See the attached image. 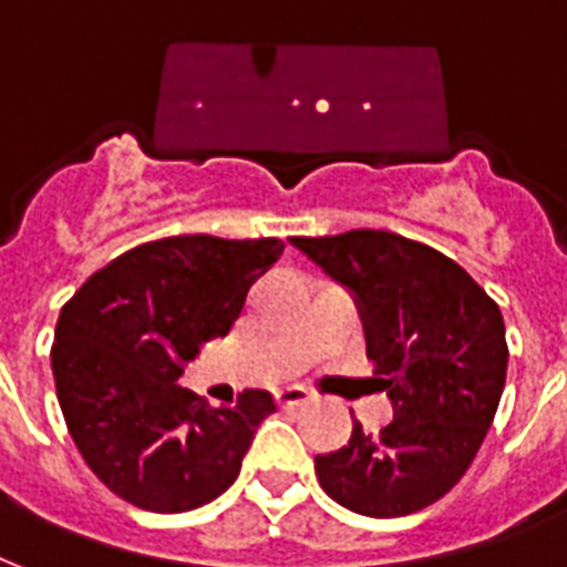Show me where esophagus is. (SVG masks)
<instances>
[{
	"label": "esophagus",
	"mask_w": 567,
	"mask_h": 567,
	"mask_svg": "<svg viewBox=\"0 0 567 567\" xmlns=\"http://www.w3.org/2000/svg\"><path fill=\"white\" fill-rule=\"evenodd\" d=\"M275 398H278L280 406H301V403H310L313 394L305 385H287V389H278Z\"/></svg>",
	"instance_id": "1"
}]
</instances>
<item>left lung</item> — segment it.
Returning a JSON list of instances; mask_svg holds the SVG:
<instances>
[{
    "mask_svg": "<svg viewBox=\"0 0 567 567\" xmlns=\"http://www.w3.org/2000/svg\"><path fill=\"white\" fill-rule=\"evenodd\" d=\"M292 245L355 292L368 355L394 403L391 424L364 433L355 421L343 449L317 454L322 491L364 517L427 508L466 475L499 410V305L454 259L389 229Z\"/></svg>",
    "mask_w": 567,
    "mask_h": 567,
    "instance_id": "1",
    "label": "left lung"
}]
</instances>
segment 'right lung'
Instances as JSON below:
<instances>
[{
	"label": "right lung",
	"mask_w": 567,
	"mask_h": 567,
	"mask_svg": "<svg viewBox=\"0 0 567 567\" xmlns=\"http://www.w3.org/2000/svg\"><path fill=\"white\" fill-rule=\"evenodd\" d=\"M280 238L173 236L127 250L76 289L50 349L56 398L86 466L118 499L178 514L238 478L268 391L208 406L176 385L203 343L224 338Z\"/></svg>",
	"instance_id": "right-lung-1"
}]
</instances>
